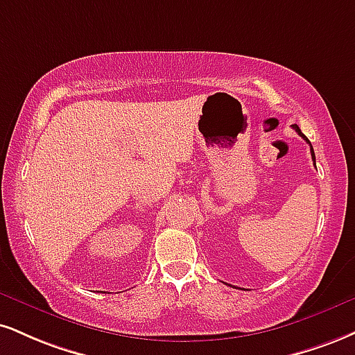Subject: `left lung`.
Here are the masks:
<instances>
[{
    "label": "left lung",
    "mask_w": 355,
    "mask_h": 355,
    "mask_svg": "<svg viewBox=\"0 0 355 355\" xmlns=\"http://www.w3.org/2000/svg\"><path fill=\"white\" fill-rule=\"evenodd\" d=\"M294 129H296V132H297V134H300V135L302 137V139H304V140H306V142L311 145V142H309V140H307V137H306L304 134H302V132L300 130V127H297V125H294ZM311 155H313V160H314V164H315V155H314V150H313V145H311Z\"/></svg>",
    "instance_id": "obj_1"
}]
</instances>
